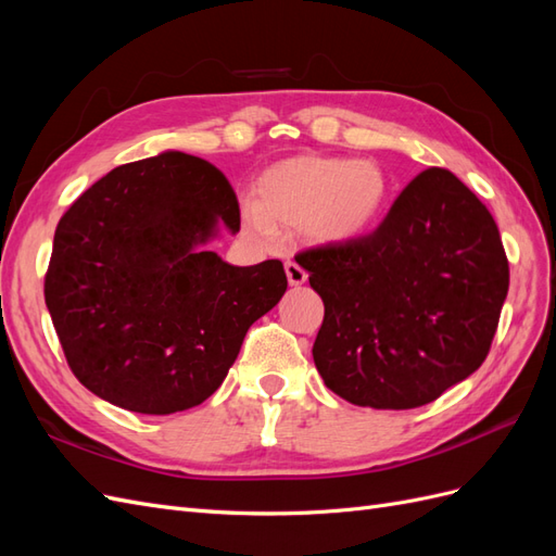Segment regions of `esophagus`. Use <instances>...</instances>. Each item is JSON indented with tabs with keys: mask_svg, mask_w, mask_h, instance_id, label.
Returning <instances> with one entry per match:
<instances>
[{
	"mask_svg": "<svg viewBox=\"0 0 556 556\" xmlns=\"http://www.w3.org/2000/svg\"><path fill=\"white\" fill-rule=\"evenodd\" d=\"M285 274H288V282L292 288H299V285H304L308 278V274L296 262H285Z\"/></svg>",
	"mask_w": 556,
	"mask_h": 556,
	"instance_id": "34e87169",
	"label": "esophagus"
}]
</instances>
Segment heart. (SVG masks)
I'll use <instances>...</instances> for the list:
<instances>
[{"label":"heart","mask_w":556,"mask_h":556,"mask_svg":"<svg viewBox=\"0 0 556 556\" xmlns=\"http://www.w3.org/2000/svg\"><path fill=\"white\" fill-rule=\"evenodd\" d=\"M245 199V231L271 243L278 227H301L315 245H345L366 237L390 204L392 182L374 160L294 155L266 166Z\"/></svg>","instance_id":"heart-1"}]
</instances>
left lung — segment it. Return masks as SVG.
<instances>
[{
	"label": "left lung",
	"mask_w": 556,
	"mask_h": 556,
	"mask_svg": "<svg viewBox=\"0 0 556 556\" xmlns=\"http://www.w3.org/2000/svg\"><path fill=\"white\" fill-rule=\"evenodd\" d=\"M296 262L325 301L315 368L333 394L378 410L425 406L478 371L508 294L492 213L435 166L374 233Z\"/></svg>",
	"instance_id": "obj_1"
}]
</instances>
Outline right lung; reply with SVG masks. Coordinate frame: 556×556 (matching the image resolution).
I'll use <instances>...</instances> for the list:
<instances>
[{
    "label": "right lung",
    "mask_w": 556,
    "mask_h": 556,
    "mask_svg": "<svg viewBox=\"0 0 556 556\" xmlns=\"http://www.w3.org/2000/svg\"><path fill=\"white\" fill-rule=\"evenodd\" d=\"M239 225L223 172L178 150L115 166L74 201L43 294L66 362L92 394L172 415L223 384L250 325L288 290L282 262L233 266L206 248Z\"/></svg>",
    "instance_id": "obj_1"
}]
</instances>
